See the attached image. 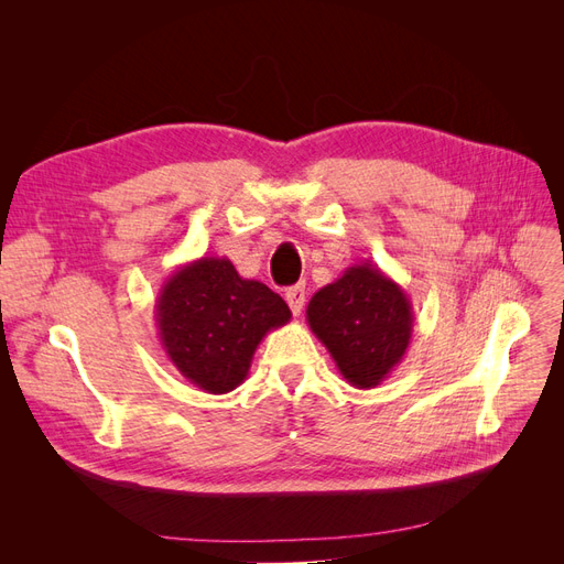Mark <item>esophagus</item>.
Here are the masks:
<instances>
[{
    "mask_svg": "<svg viewBox=\"0 0 564 564\" xmlns=\"http://www.w3.org/2000/svg\"><path fill=\"white\" fill-rule=\"evenodd\" d=\"M284 299H286V303H289V308H292V313H294V315H301L303 303H305V286H303V284H296V286H292V289H286Z\"/></svg>",
    "mask_w": 564,
    "mask_h": 564,
    "instance_id": "1",
    "label": "esophagus"
}]
</instances>
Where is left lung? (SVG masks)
<instances>
[{
	"mask_svg": "<svg viewBox=\"0 0 564 564\" xmlns=\"http://www.w3.org/2000/svg\"><path fill=\"white\" fill-rule=\"evenodd\" d=\"M313 334L350 386L377 388L395 369L414 329L412 301L373 263H355L322 286L305 311Z\"/></svg>",
	"mask_w": 564,
	"mask_h": 564,
	"instance_id": "8db88e82",
	"label": "left lung"
}]
</instances>
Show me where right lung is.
I'll use <instances>...</instances> for the list:
<instances>
[{
	"instance_id": "obj_1",
	"label": "right lung",
	"mask_w": 564,
	"mask_h": 564,
	"mask_svg": "<svg viewBox=\"0 0 564 564\" xmlns=\"http://www.w3.org/2000/svg\"><path fill=\"white\" fill-rule=\"evenodd\" d=\"M292 311L259 280H245L226 256H202L176 268L160 289V344L181 377L212 395L240 386L263 336Z\"/></svg>"
}]
</instances>
